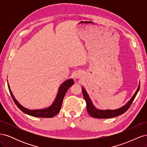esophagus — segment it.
<instances>
[{
    "label": "esophagus",
    "mask_w": 147,
    "mask_h": 147,
    "mask_svg": "<svg viewBox=\"0 0 147 147\" xmlns=\"http://www.w3.org/2000/svg\"><path fill=\"white\" fill-rule=\"evenodd\" d=\"M76 77H77V78H78V75H77Z\"/></svg>",
    "instance_id": "obj_1"
}]
</instances>
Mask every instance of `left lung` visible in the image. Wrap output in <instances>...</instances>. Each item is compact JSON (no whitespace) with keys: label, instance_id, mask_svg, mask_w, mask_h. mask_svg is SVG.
<instances>
[{"label":"left lung","instance_id":"1","mask_svg":"<svg viewBox=\"0 0 147 147\" xmlns=\"http://www.w3.org/2000/svg\"><path fill=\"white\" fill-rule=\"evenodd\" d=\"M139 89H140V84L136 92H135L134 96L132 97L131 100L129 101L125 105H124L123 107H122L116 110H102L97 109L93 105L91 99L90 98V97H89L88 94H87L86 91L83 88H82V92H83L84 99L85 100L86 103L87 112L91 117L96 118H113V117L119 116V115L123 114L124 112H126V111L129 109V108L130 107L132 102L134 101L137 92L139 91Z\"/></svg>","mask_w":147,"mask_h":147}]
</instances>
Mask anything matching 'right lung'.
Returning <instances> with one entry per match:
<instances>
[{"mask_svg": "<svg viewBox=\"0 0 147 147\" xmlns=\"http://www.w3.org/2000/svg\"><path fill=\"white\" fill-rule=\"evenodd\" d=\"M74 83V81L73 79H69L67 80L64 82L59 87L58 90L59 91L57 92L56 99L55 100L53 104L47 109H40V110H29L24 107L23 106H22L19 102L16 100L15 97L13 96L12 92L10 90L9 84H8V89H9V91L13 101H14L16 106L22 111V112L29 115H30V116L35 117L52 118L53 117H55V115H56L59 112L61 108L62 103H63V100L65 93L68 90V89L71 86L73 85Z\"/></svg>", "mask_w": 147, "mask_h": 147, "instance_id": "add662e5", "label": "right lung"}]
</instances>
